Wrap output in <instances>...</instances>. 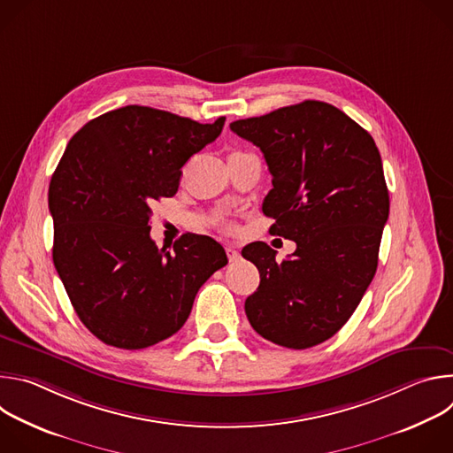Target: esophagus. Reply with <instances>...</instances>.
Returning <instances> with one entry per match:
<instances>
[{"mask_svg": "<svg viewBox=\"0 0 453 453\" xmlns=\"http://www.w3.org/2000/svg\"><path fill=\"white\" fill-rule=\"evenodd\" d=\"M226 252H227L229 262H236V260H240V252H238L233 245H227V247H226Z\"/></svg>", "mask_w": 453, "mask_h": 453, "instance_id": "1", "label": "esophagus"}]
</instances>
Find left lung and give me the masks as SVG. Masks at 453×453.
<instances>
[{
  "instance_id": "obj_1",
  "label": "left lung",
  "mask_w": 453,
  "mask_h": 453,
  "mask_svg": "<svg viewBox=\"0 0 453 453\" xmlns=\"http://www.w3.org/2000/svg\"><path fill=\"white\" fill-rule=\"evenodd\" d=\"M229 127L264 152L273 175L264 213L276 219L274 234L297 245L281 264L264 242L243 247L260 271L247 319L283 348L317 346L346 325L376 273L389 219L380 152L357 121L317 100Z\"/></svg>"
}]
</instances>
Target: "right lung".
<instances>
[{"mask_svg":"<svg viewBox=\"0 0 453 453\" xmlns=\"http://www.w3.org/2000/svg\"><path fill=\"white\" fill-rule=\"evenodd\" d=\"M226 118L199 123L143 105L109 111L70 140L48 189L53 264L84 326L121 349L182 328L206 280L227 264L219 242L182 234L173 252L150 238L152 204L173 197L186 161Z\"/></svg>","mask_w":453,"mask_h":453,"instance_id":"right-lung-1","label":"right lung"}]
</instances>
